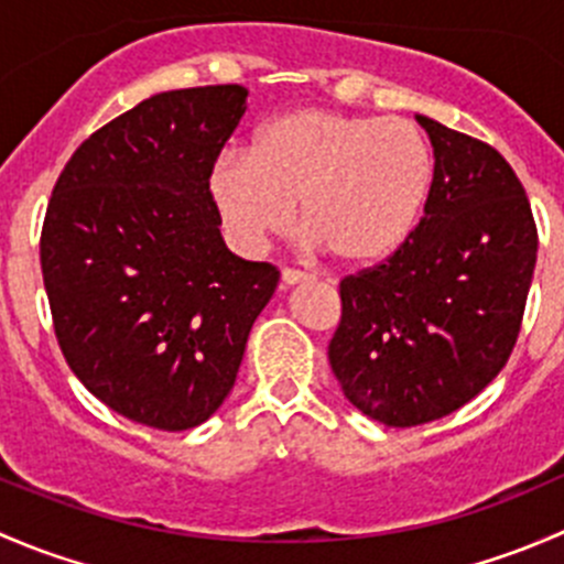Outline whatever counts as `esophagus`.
<instances>
[{"label":"esophagus","mask_w":564,"mask_h":564,"mask_svg":"<svg viewBox=\"0 0 564 564\" xmlns=\"http://www.w3.org/2000/svg\"><path fill=\"white\" fill-rule=\"evenodd\" d=\"M281 281H283V286H297V283L311 281V275L308 272H300V270H283Z\"/></svg>","instance_id":"esophagus-1"}]
</instances>
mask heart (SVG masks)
I'll return each mask as SVG.
<instances>
[{
	"instance_id": "b5f03b06",
	"label": "heart",
	"mask_w": 564,
	"mask_h": 564,
	"mask_svg": "<svg viewBox=\"0 0 564 564\" xmlns=\"http://www.w3.org/2000/svg\"><path fill=\"white\" fill-rule=\"evenodd\" d=\"M434 185V152L417 124L333 108L267 119L248 155L218 158L207 187L226 235L246 253L292 220L340 264L388 261L412 237Z\"/></svg>"
}]
</instances>
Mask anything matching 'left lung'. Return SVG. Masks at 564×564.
Listing matches in <instances>:
<instances>
[{
	"label": "left lung",
	"instance_id": "8db88e82",
	"mask_svg": "<svg viewBox=\"0 0 564 564\" xmlns=\"http://www.w3.org/2000/svg\"><path fill=\"white\" fill-rule=\"evenodd\" d=\"M434 185L412 237L340 281L329 366L371 420L412 429L456 412L508 362L538 259L532 207L494 147L417 113Z\"/></svg>",
	"mask_w": 564,
	"mask_h": 564
}]
</instances>
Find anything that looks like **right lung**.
<instances>
[{"instance_id": "1", "label": "right lung", "mask_w": 564, "mask_h": 564, "mask_svg": "<svg viewBox=\"0 0 564 564\" xmlns=\"http://www.w3.org/2000/svg\"><path fill=\"white\" fill-rule=\"evenodd\" d=\"M246 108L240 84L141 100L73 152L45 209L40 267L62 355L95 398L150 429L218 412L281 278L226 248L209 198Z\"/></svg>"}]
</instances>
